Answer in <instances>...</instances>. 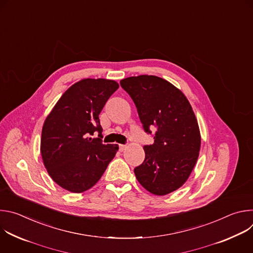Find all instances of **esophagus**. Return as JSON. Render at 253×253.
Segmentation results:
<instances>
[{
  "label": "esophagus",
  "mask_w": 253,
  "mask_h": 253,
  "mask_svg": "<svg viewBox=\"0 0 253 253\" xmlns=\"http://www.w3.org/2000/svg\"><path fill=\"white\" fill-rule=\"evenodd\" d=\"M126 148H127V145H122V144H120V145H119V150H120L121 152H123L124 150H126Z\"/></svg>",
  "instance_id": "1"
}]
</instances>
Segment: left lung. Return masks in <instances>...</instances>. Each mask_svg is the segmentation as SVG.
Here are the masks:
<instances>
[{"label":"left lung","mask_w":253,"mask_h":253,"mask_svg":"<svg viewBox=\"0 0 253 253\" xmlns=\"http://www.w3.org/2000/svg\"><path fill=\"white\" fill-rule=\"evenodd\" d=\"M136 105L144 130L156 127L154 143L144 146L145 160L134 169L139 183L163 196L181 187L199 156L201 136L186 96L170 82L153 75L120 81Z\"/></svg>","instance_id":"1"}]
</instances>
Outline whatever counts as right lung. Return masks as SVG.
<instances>
[{
	"instance_id": "1",
	"label": "right lung",
	"mask_w": 253,
	"mask_h": 253,
	"mask_svg": "<svg viewBox=\"0 0 253 253\" xmlns=\"http://www.w3.org/2000/svg\"><path fill=\"white\" fill-rule=\"evenodd\" d=\"M118 88L114 80L82 79L61 96L47 116L41 155L49 175L62 188L73 193L90 189L116 155L117 144L102 143L99 115ZM96 130L100 138L90 137Z\"/></svg>"
}]
</instances>
